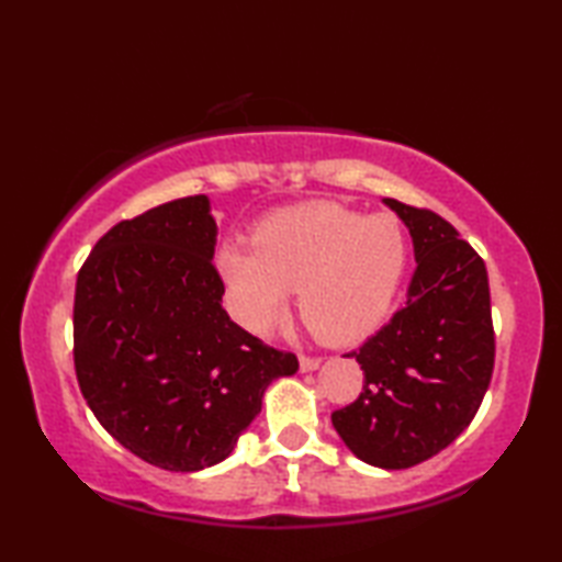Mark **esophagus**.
Masks as SVG:
<instances>
[{"label": "esophagus", "instance_id": "obj_1", "mask_svg": "<svg viewBox=\"0 0 562 562\" xmlns=\"http://www.w3.org/2000/svg\"><path fill=\"white\" fill-rule=\"evenodd\" d=\"M321 364V357H312V355H300V367L302 372H314Z\"/></svg>", "mask_w": 562, "mask_h": 562}]
</instances>
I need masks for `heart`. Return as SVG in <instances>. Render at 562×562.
<instances>
[{
	"label": "heart",
	"mask_w": 562,
	"mask_h": 562,
	"mask_svg": "<svg viewBox=\"0 0 562 562\" xmlns=\"http://www.w3.org/2000/svg\"><path fill=\"white\" fill-rule=\"evenodd\" d=\"M250 244H224L217 266L236 318L258 336L280 324L296 290L300 316L318 340H360L386 316L408 266L398 217H367L338 202L272 212Z\"/></svg>",
	"instance_id": "b5f03b06"
}]
</instances>
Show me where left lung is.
Listing matches in <instances>:
<instances>
[{
    "mask_svg": "<svg viewBox=\"0 0 562 562\" xmlns=\"http://www.w3.org/2000/svg\"><path fill=\"white\" fill-rule=\"evenodd\" d=\"M386 205L413 236L408 302L350 352L364 372L362 393L330 420L357 459L398 471L432 459L471 425L491 386L495 330L487 270L471 244L432 210L393 198Z\"/></svg>",
    "mask_w": 562,
    "mask_h": 562,
    "instance_id": "obj_1",
    "label": "left lung"
}]
</instances>
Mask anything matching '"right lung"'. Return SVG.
<instances>
[{"instance_id": "add662e5", "label": "right lung", "mask_w": 562, "mask_h": 562, "mask_svg": "<svg viewBox=\"0 0 562 562\" xmlns=\"http://www.w3.org/2000/svg\"><path fill=\"white\" fill-rule=\"evenodd\" d=\"M214 244L207 198H178L111 226L77 274L79 389L105 432L164 471L229 457L270 381L300 369L226 316Z\"/></svg>"}]
</instances>
